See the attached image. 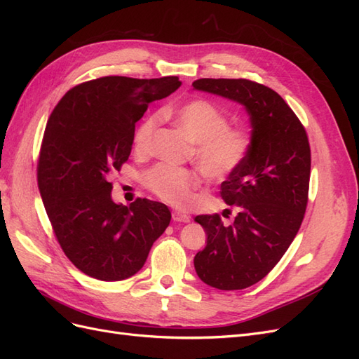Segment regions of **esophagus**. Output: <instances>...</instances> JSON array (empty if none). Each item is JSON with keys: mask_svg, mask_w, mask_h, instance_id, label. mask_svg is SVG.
<instances>
[{"mask_svg": "<svg viewBox=\"0 0 359 359\" xmlns=\"http://www.w3.org/2000/svg\"><path fill=\"white\" fill-rule=\"evenodd\" d=\"M172 220L180 222V223H189L190 215L186 214V212H182V211H172Z\"/></svg>", "mask_w": 359, "mask_h": 359, "instance_id": "34e87169", "label": "esophagus"}]
</instances>
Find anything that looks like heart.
Segmentation results:
<instances>
[{"mask_svg":"<svg viewBox=\"0 0 359 359\" xmlns=\"http://www.w3.org/2000/svg\"><path fill=\"white\" fill-rule=\"evenodd\" d=\"M166 115L194 144V161L206 177L223 180L243 165L252 147V139L244 128L227 127L229 119L214 103L194 99L168 111ZM157 126L156 115L147 116L137 126L133 136L137 153L149 151ZM199 182L196 172L169 165H157L144 175V184L151 193L175 206L189 205Z\"/></svg>","mask_w":359,"mask_h":359,"instance_id":"obj_1","label":"heart"}]
</instances>
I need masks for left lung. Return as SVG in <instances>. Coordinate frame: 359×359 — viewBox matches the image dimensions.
<instances>
[{
  "instance_id": "1",
  "label": "left lung",
  "mask_w": 359,
  "mask_h": 359,
  "mask_svg": "<svg viewBox=\"0 0 359 359\" xmlns=\"http://www.w3.org/2000/svg\"><path fill=\"white\" fill-rule=\"evenodd\" d=\"M193 88L240 103L252 126L243 165L222 182V198L238 206L232 224L198 215L206 245L194 256L199 278L220 290L262 280L297 236L307 208L310 145L297 115L265 85L247 79H198Z\"/></svg>"
}]
</instances>
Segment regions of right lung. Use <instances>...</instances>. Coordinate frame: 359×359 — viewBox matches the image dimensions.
Wrapping results in <instances>:
<instances>
[{
	"mask_svg": "<svg viewBox=\"0 0 359 359\" xmlns=\"http://www.w3.org/2000/svg\"><path fill=\"white\" fill-rule=\"evenodd\" d=\"M180 86L177 76H106L74 86L50 114L39 189L61 248L83 274L103 281L135 276L169 226L165 203L140 198L128 206L115 203L109 178L128 160L148 104Z\"/></svg>",
	"mask_w": 359,
	"mask_h": 359,
	"instance_id": "1",
	"label": "right lung"
}]
</instances>
